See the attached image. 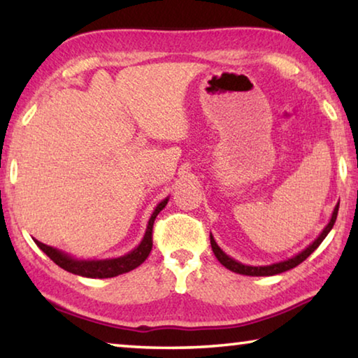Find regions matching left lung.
I'll use <instances>...</instances> for the list:
<instances>
[{"instance_id":"8db88e82","label":"left lung","mask_w":358,"mask_h":358,"mask_svg":"<svg viewBox=\"0 0 358 358\" xmlns=\"http://www.w3.org/2000/svg\"><path fill=\"white\" fill-rule=\"evenodd\" d=\"M338 208H339V203H336L335 210H333L329 224H327L322 232L319 234V237L314 240L310 246H306L305 250L300 251L299 254H295V256H292L290 259L281 260V262H275V264H270V265H259V266L241 264V262H238V260H235L234 257L227 256V254L224 252L220 246H217V243H216L215 238H213V235H210L211 250H213L216 259L220 260V262L224 266H226V268H229L230 271H234V273L246 275V276H273V275H280V273H284V271L294 268V266H296V265H300L303 260H305L306 257H310L311 254L317 250V246L322 243L324 238L327 237V235H329V232L331 230L333 224H335V221H336Z\"/></svg>"}]
</instances>
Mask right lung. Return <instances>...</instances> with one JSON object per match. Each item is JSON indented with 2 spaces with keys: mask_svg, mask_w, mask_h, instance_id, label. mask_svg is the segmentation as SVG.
<instances>
[{
  "mask_svg": "<svg viewBox=\"0 0 358 358\" xmlns=\"http://www.w3.org/2000/svg\"><path fill=\"white\" fill-rule=\"evenodd\" d=\"M169 202V197H166L164 201H161L156 205V208L151 213L147 229H145V235L138 246H136L134 250L129 251L128 254L120 257H112V259H76L69 256L68 252H63L57 250V248L47 246L41 241L34 240V243L41 248V251H44L48 257H50L53 262H55L58 266H62L69 273H74L78 276H85V278H113L123 273H128V271L137 268L138 265L145 262V259L148 257V254L153 248V240H151V234H153V222L156 220V216L159 215V211L166 207Z\"/></svg>",
  "mask_w": 358,
  "mask_h": 358,
  "instance_id": "1",
  "label": "right lung"
}]
</instances>
